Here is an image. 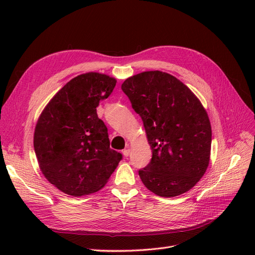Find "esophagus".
<instances>
[{
	"label": "esophagus",
	"instance_id": "34e87169",
	"mask_svg": "<svg viewBox=\"0 0 255 255\" xmlns=\"http://www.w3.org/2000/svg\"><path fill=\"white\" fill-rule=\"evenodd\" d=\"M122 153H123V155H125L126 157H128V155H129V149L128 148V149H125L122 151Z\"/></svg>",
	"mask_w": 255,
	"mask_h": 255
}]
</instances>
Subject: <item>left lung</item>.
Instances as JSON below:
<instances>
[{
  "instance_id": "8db88e82",
  "label": "left lung",
  "mask_w": 255,
  "mask_h": 255,
  "mask_svg": "<svg viewBox=\"0 0 255 255\" xmlns=\"http://www.w3.org/2000/svg\"><path fill=\"white\" fill-rule=\"evenodd\" d=\"M121 89L140 116L152 158L139 176L153 194L176 197L191 189L210 163L212 128L204 107L174 76L145 71L127 79Z\"/></svg>"
}]
</instances>
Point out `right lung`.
<instances>
[{
	"label": "right lung",
	"mask_w": 255,
	"mask_h": 255,
	"mask_svg": "<svg viewBox=\"0 0 255 255\" xmlns=\"http://www.w3.org/2000/svg\"><path fill=\"white\" fill-rule=\"evenodd\" d=\"M116 81L89 72L68 82L45 106L36 125L34 149L43 175L67 195L81 197L101 189L122 159L97 107Z\"/></svg>",
	"instance_id": "obj_1"
}]
</instances>
